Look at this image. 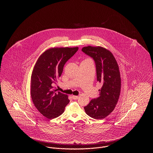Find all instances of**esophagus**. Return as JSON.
<instances>
[{
    "mask_svg": "<svg viewBox=\"0 0 153 153\" xmlns=\"http://www.w3.org/2000/svg\"><path fill=\"white\" fill-rule=\"evenodd\" d=\"M72 97L73 100H77V99H79V96H77L72 95Z\"/></svg>",
    "mask_w": 153,
    "mask_h": 153,
    "instance_id": "esophagus-1",
    "label": "esophagus"
}]
</instances>
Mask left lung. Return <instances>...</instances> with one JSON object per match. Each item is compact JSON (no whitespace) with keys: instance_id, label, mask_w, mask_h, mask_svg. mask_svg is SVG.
<instances>
[{"instance_id":"left-lung-1","label":"left lung","mask_w":153,"mask_h":153,"mask_svg":"<svg viewBox=\"0 0 153 153\" xmlns=\"http://www.w3.org/2000/svg\"><path fill=\"white\" fill-rule=\"evenodd\" d=\"M81 51L94 59L97 80L102 84L99 96L92 99L84 109L88 116L102 119L114 111L119 97L121 79L119 66L112 53L102 47L88 46Z\"/></svg>"}]
</instances>
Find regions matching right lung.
<instances>
[{
	"instance_id": "right-lung-1",
	"label": "right lung",
	"mask_w": 153,
	"mask_h": 153,
	"mask_svg": "<svg viewBox=\"0 0 153 153\" xmlns=\"http://www.w3.org/2000/svg\"><path fill=\"white\" fill-rule=\"evenodd\" d=\"M79 48H54L38 59L31 77L30 93L33 103L44 117L52 119L61 115L69 102L68 95L56 92L53 85L62 73L64 66Z\"/></svg>"
}]
</instances>
